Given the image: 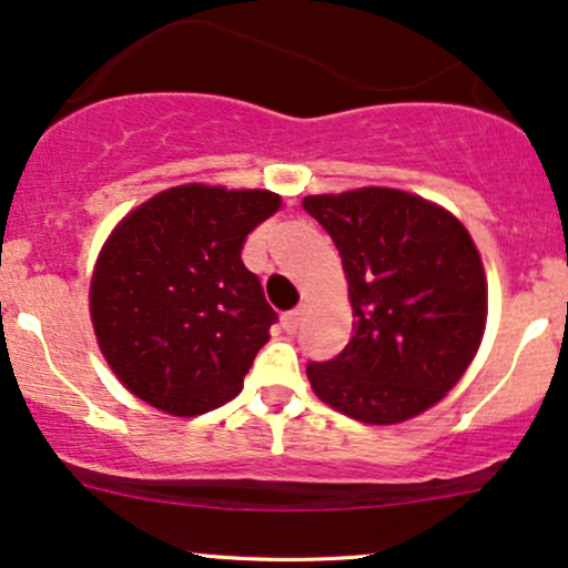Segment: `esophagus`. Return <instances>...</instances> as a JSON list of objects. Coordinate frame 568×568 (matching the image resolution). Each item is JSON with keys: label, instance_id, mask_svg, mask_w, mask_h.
<instances>
[{"label": "esophagus", "instance_id": "esophagus-1", "mask_svg": "<svg viewBox=\"0 0 568 568\" xmlns=\"http://www.w3.org/2000/svg\"><path fill=\"white\" fill-rule=\"evenodd\" d=\"M302 321H304V310H291V312H285L283 315V328L285 331H296L298 325H302Z\"/></svg>", "mask_w": 568, "mask_h": 568}]
</instances>
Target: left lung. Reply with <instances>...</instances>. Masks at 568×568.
<instances>
[{
    "label": "left lung",
    "mask_w": 568,
    "mask_h": 568,
    "mask_svg": "<svg viewBox=\"0 0 568 568\" xmlns=\"http://www.w3.org/2000/svg\"><path fill=\"white\" fill-rule=\"evenodd\" d=\"M304 207L342 253L352 338L306 379L325 406L366 425L425 414L467 374L484 342L488 285L470 232L419 194L361 186Z\"/></svg>",
    "instance_id": "1"
}]
</instances>
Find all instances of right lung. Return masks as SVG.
I'll list each match as a JSON object with an SVG mask.
<instances>
[{
  "mask_svg": "<svg viewBox=\"0 0 568 568\" xmlns=\"http://www.w3.org/2000/svg\"><path fill=\"white\" fill-rule=\"evenodd\" d=\"M280 205L270 189L181 184L114 226L90 277V321L128 393L197 416L243 389L275 312L240 251Z\"/></svg>",
  "mask_w": 568,
  "mask_h": 568,
  "instance_id": "obj_1",
  "label": "right lung"
}]
</instances>
